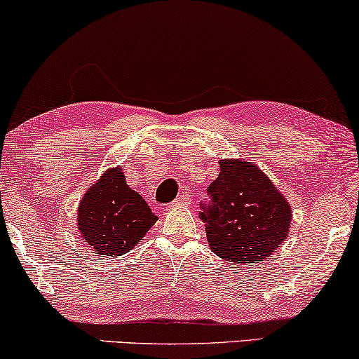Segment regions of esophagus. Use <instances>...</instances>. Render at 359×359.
Masks as SVG:
<instances>
[{"label":"esophagus","mask_w":359,"mask_h":359,"mask_svg":"<svg viewBox=\"0 0 359 359\" xmlns=\"http://www.w3.org/2000/svg\"><path fill=\"white\" fill-rule=\"evenodd\" d=\"M189 201H191L189 194H180L178 198H176V199H175L173 203H171V204H173V205H180V204H188Z\"/></svg>","instance_id":"34e87169"}]
</instances>
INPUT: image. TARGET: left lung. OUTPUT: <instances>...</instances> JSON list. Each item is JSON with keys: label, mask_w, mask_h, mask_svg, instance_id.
<instances>
[{"label": "left lung", "mask_w": 359, "mask_h": 359, "mask_svg": "<svg viewBox=\"0 0 359 359\" xmlns=\"http://www.w3.org/2000/svg\"><path fill=\"white\" fill-rule=\"evenodd\" d=\"M220 173L201 203L199 217L212 252L225 262L257 264L291 225V205L252 161L220 160Z\"/></svg>", "instance_id": "left-lung-1"}]
</instances>
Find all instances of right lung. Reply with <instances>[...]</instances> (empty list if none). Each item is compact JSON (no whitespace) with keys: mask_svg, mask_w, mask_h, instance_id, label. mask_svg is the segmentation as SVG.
I'll list each match as a JSON object with an SVG mask.
<instances>
[{"mask_svg":"<svg viewBox=\"0 0 359 359\" xmlns=\"http://www.w3.org/2000/svg\"><path fill=\"white\" fill-rule=\"evenodd\" d=\"M156 222L139 193L130 189L121 168H112L88 189L78 210V229L88 245L104 257H121L135 247Z\"/></svg>","mask_w":359,"mask_h":359,"instance_id":"add662e5","label":"right lung"}]
</instances>
